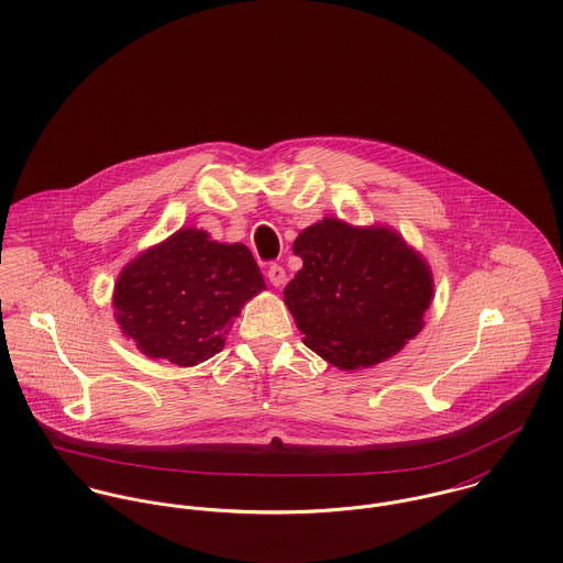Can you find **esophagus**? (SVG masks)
<instances>
[{
  "label": "esophagus",
  "instance_id": "esophagus-1",
  "mask_svg": "<svg viewBox=\"0 0 563 563\" xmlns=\"http://www.w3.org/2000/svg\"><path fill=\"white\" fill-rule=\"evenodd\" d=\"M266 275H268V282H271L275 288H279V286L286 284V271H284L279 264H271L268 271H266Z\"/></svg>",
  "mask_w": 563,
  "mask_h": 563
}]
</instances>
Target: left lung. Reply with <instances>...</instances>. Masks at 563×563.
I'll use <instances>...</instances> for the list:
<instances>
[{
    "instance_id": "1",
    "label": "left lung",
    "mask_w": 563,
    "mask_h": 563,
    "mask_svg": "<svg viewBox=\"0 0 563 563\" xmlns=\"http://www.w3.org/2000/svg\"><path fill=\"white\" fill-rule=\"evenodd\" d=\"M292 251L303 268L284 301L306 346L331 366H375L422 329L433 277L422 255L390 228L322 219L297 236Z\"/></svg>"
}]
</instances>
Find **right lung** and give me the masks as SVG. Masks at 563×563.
<instances>
[{
  "mask_svg": "<svg viewBox=\"0 0 563 563\" xmlns=\"http://www.w3.org/2000/svg\"><path fill=\"white\" fill-rule=\"evenodd\" d=\"M244 244L210 241L186 228L132 260L114 286V317L141 353L195 366L225 346L241 308L264 290Z\"/></svg>",
  "mask_w": 563,
  "mask_h": 563,
  "instance_id": "right-lung-1",
  "label": "right lung"
}]
</instances>
